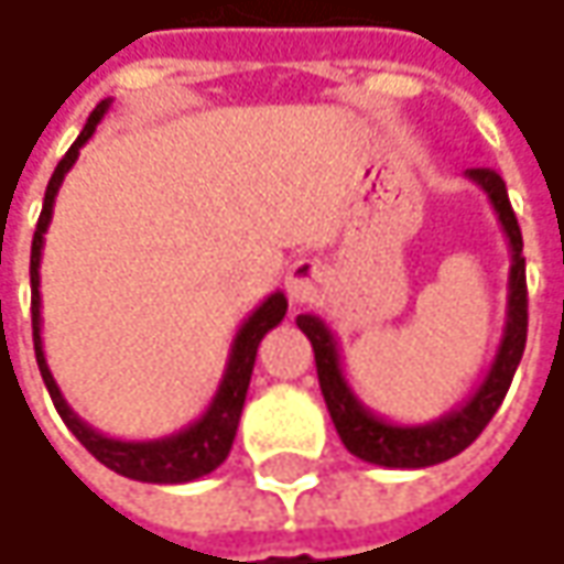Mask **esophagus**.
I'll return each mask as SVG.
<instances>
[{"label":"esophagus","mask_w":564,"mask_h":564,"mask_svg":"<svg viewBox=\"0 0 564 564\" xmlns=\"http://www.w3.org/2000/svg\"><path fill=\"white\" fill-rule=\"evenodd\" d=\"M327 265L321 259H295L285 272V292L295 305H315L327 292Z\"/></svg>","instance_id":"1"}]
</instances>
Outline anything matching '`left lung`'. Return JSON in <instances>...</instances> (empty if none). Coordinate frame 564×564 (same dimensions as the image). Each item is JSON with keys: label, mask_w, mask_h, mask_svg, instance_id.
Returning a JSON list of instances; mask_svg holds the SVG:
<instances>
[{"label": "left lung", "mask_w": 564, "mask_h": 564, "mask_svg": "<svg viewBox=\"0 0 564 564\" xmlns=\"http://www.w3.org/2000/svg\"><path fill=\"white\" fill-rule=\"evenodd\" d=\"M464 177L474 181L497 210V220L510 243V285H507V324H503L497 357H494L487 377L480 380V387L474 389L458 409H452L442 419L425 422V425L387 422L383 415L370 412L347 383L344 367H340L337 337L330 334V327L317 315L295 317V324L308 334V340L315 347L317 383H321L330 422H334L344 448L360 460H370L380 467L415 470V467H432V464H442V460L460 455L500 409L507 389L513 383V373L523 360V350H527V259H523V234H520L517 214L510 207L507 184L494 169H467Z\"/></svg>", "instance_id": "1"}]
</instances>
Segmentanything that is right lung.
Segmentation results:
<instances>
[{
    "instance_id": "add662e5",
    "label": "right lung",
    "mask_w": 564,
    "mask_h": 564,
    "mask_svg": "<svg viewBox=\"0 0 564 564\" xmlns=\"http://www.w3.org/2000/svg\"><path fill=\"white\" fill-rule=\"evenodd\" d=\"M109 109V100L97 106L84 126V132L77 135V142L67 149V155L57 162L54 175L47 181V191H44V207H41V217H37L35 240H32V337H35V357L37 370H41V380L51 392V402L57 409V415L64 419V425L74 432V438L94 455V458L106 464L109 470L122 474V477H132V480H142V484H187V480H197L210 470H217L230 448H234V438H237V425H240V412H243V402H247L249 377H252V364H256V350H259V340L285 317L289 312V302L282 292H272L252 315L240 324L234 344H230V357H227V370H224V380L214 392L207 412L191 422L187 429H181L175 435H165V438H152V442H122V438H109L104 432H97L94 425H87L70 405L67 399L61 395V387L54 383L51 370H47V360H44V344H41V249H44V234H47V224H51V214H54V197L64 184V175L74 169L80 149L90 142V135L97 132L100 119Z\"/></svg>"
}]
</instances>
